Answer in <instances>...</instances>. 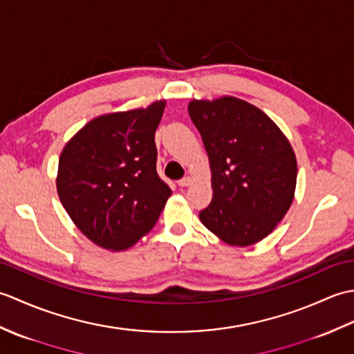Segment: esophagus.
I'll return each instance as SVG.
<instances>
[{
    "mask_svg": "<svg viewBox=\"0 0 354 354\" xmlns=\"http://www.w3.org/2000/svg\"><path fill=\"white\" fill-rule=\"evenodd\" d=\"M190 184H192V178H189V176L179 179V181H178V185H179V187H189Z\"/></svg>",
    "mask_w": 354,
    "mask_h": 354,
    "instance_id": "34e87169",
    "label": "esophagus"
}]
</instances>
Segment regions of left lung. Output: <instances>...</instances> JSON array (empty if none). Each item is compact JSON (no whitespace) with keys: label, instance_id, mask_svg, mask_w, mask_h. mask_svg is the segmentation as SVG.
<instances>
[{"label":"left lung","instance_id":"8db88e82","mask_svg":"<svg viewBox=\"0 0 354 354\" xmlns=\"http://www.w3.org/2000/svg\"><path fill=\"white\" fill-rule=\"evenodd\" d=\"M189 114L204 141L213 201L204 227L231 246H251L275 230L292 205L297 158L265 112L237 97L192 100Z\"/></svg>","mask_w":354,"mask_h":354}]
</instances>
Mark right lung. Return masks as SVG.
Instances as JSON below:
<instances>
[{"label":"right lung","mask_w":354,"mask_h":354,"mask_svg":"<svg viewBox=\"0 0 354 354\" xmlns=\"http://www.w3.org/2000/svg\"><path fill=\"white\" fill-rule=\"evenodd\" d=\"M165 100L93 118L59 158L57 194L97 246L124 251L153 228L171 190L156 173L155 131Z\"/></svg>","instance_id":"right-lung-1"}]
</instances>
